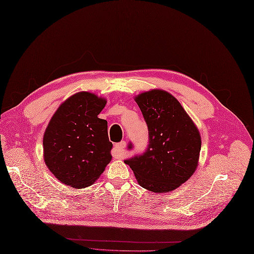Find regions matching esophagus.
<instances>
[{
  "instance_id": "34e87169",
  "label": "esophagus",
  "mask_w": 254,
  "mask_h": 254,
  "mask_svg": "<svg viewBox=\"0 0 254 254\" xmlns=\"http://www.w3.org/2000/svg\"><path fill=\"white\" fill-rule=\"evenodd\" d=\"M125 148H126V141H124V140L116 143L113 151H112V154L115 158H122V155L124 153Z\"/></svg>"
}]
</instances>
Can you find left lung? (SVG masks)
<instances>
[{
  "instance_id": "1",
  "label": "left lung",
  "mask_w": 254,
  "mask_h": 254,
  "mask_svg": "<svg viewBox=\"0 0 254 254\" xmlns=\"http://www.w3.org/2000/svg\"><path fill=\"white\" fill-rule=\"evenodd\" d=\"M149 130V144L142 154L124 160L139 185L164 193L178 188L195 172L201 140L196 126L173 95L161 90L135 98ZM133 144H128V150Z\"/></svg>"
}]
</instances>
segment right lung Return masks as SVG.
<instances>
[{"label":"right lung","instance_id":"add662e5","mask_svg":"<svg viewBox=\"0 0 254 254\" xmlns=\"http://www.w3.org/2000/svg\"><path fill=\"white\" fill-rule=\"evenodd\" d=\"M105 104L92 93L79 92L53 116L43 136L44 161L62 183L88 187L112 160L107 121L98 118Z\"/></svg>","mask_w":254,"mask_h":254}]
</instances>
